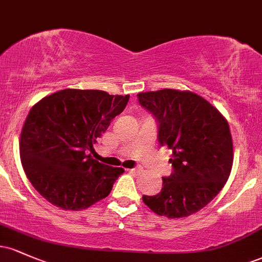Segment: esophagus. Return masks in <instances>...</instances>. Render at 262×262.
I'll return each instance as SVG.
<instances>
[{"mask_svg":"<svg viewBox=\"0 0 262 262\" xmlns=\"http://www.w3.org/2000/svg\"><path fill=\"white\" fill-rule=\"evenodd\" d=\"M128 171H129V172H130V173H138L140 170L138 169V167H134V169H129Z\"/></svg>","mask_w":262,"mask_h":262,"instance_id":"1","label":"esophagus"}]
</instances>
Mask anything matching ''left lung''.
Segmentation results:
<instances>
[{
	"instance_id": "left-lung-1",
	"label": "left lung",
	"mask_w": 262,
	"mask_h": 262,
	"mask_svg": "<svg viewBox=\"0 0 262 262\" xmlns=\"http://www.w3.org/2000/svg\"><path fill=\"white\" fill-rule=\"evenodd\" d=\"M138 102L154 116L160 145L172 150V173L162 177L158 194H144L143 202L167 218L193 214L217 196L230 175L229 124L217 108L189 91L141 92Z\"/></svg>"
}]
</instances>
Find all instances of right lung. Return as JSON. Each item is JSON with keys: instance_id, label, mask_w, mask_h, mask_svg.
Masks as SVG:
<instances>
[{"instance_id": "right-lung-1", "label": "right lung", "mask_w": 262, "mask_h": 262, "mask_svg": "<svg viewBox=\"0 0 262 262\" xmlns=\"http://www.w3.org/2000/svg\"><path fill=\"white\" fill-rule=\"evenodd\" d=\"M128 101L129 95L68 89L32 107L20 133L19 154L27 177L48 202L81 210L111 193L124 170L101 164L87 152Z\"/></svg>"}]
</instances>
